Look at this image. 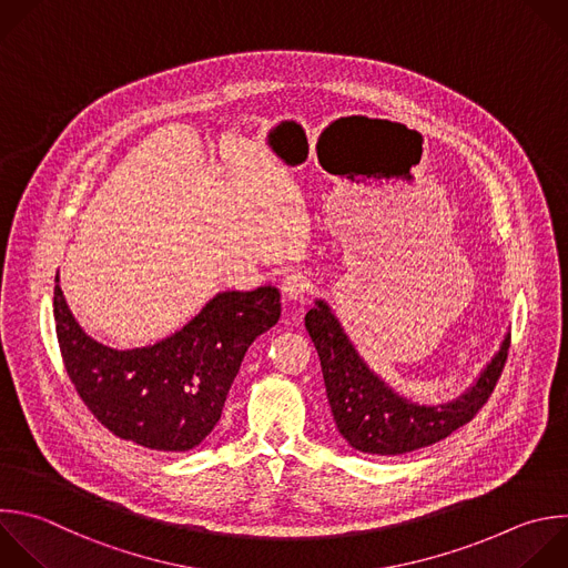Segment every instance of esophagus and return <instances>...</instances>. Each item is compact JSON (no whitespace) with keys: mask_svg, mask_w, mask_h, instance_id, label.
<instances>
[{"mask_svg":"<svg viewBox=\"0 0 568 568\" xmlns=\"http://www.w3.org/2000/svg\"><path fill=\"white\" fill-rule=\"evenodd\" d=\"M310 281L305 278V276H301V274H290V276H285V281H283V285H281V292H283V298L287 301V303H305V298H307V292H310Z\"/></svg>","mask_w":568,"mask_h":568,"instance_id":"1","label":"esophagus"}]
</instances>
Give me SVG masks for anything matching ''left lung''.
<instances>
[{
    "label": "left lung",
    "mask_w": 568,
    "mask_h": 568,
    "mask_svg": "<svg viewBox=\"0 0 568 568\" xmlns=\"http://www.w3.org/2000/svg\"><path fill=\"white\" fill-rule=\"evenodd\" d=\"M305 329L321 358L327 404L338 433L354 450L379 457L428 448L466 426L490 397L510 338L506 332L493 358L457 399L417 404L367 365L325 298H316L305 314Z\"/></svg>",
    "instance_id": "1"
}]
</instances>
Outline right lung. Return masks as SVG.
Masks as SVG:
<instances>
[{
	"instance_id": "obj_1",
	"label": "right lung",
	"mask_w": 568,
	"mask_h": 568,
	"mask_svg": "<svg viewBox=\"0 0 568 568\" xmlns=\"http://www.w3.org/2000/svg\"><path fill=\"white\" fill-rule=\"evenodd\" d=\"M55 332L71 382L115 437L149 450L196 448L219 424L250 345L281 316V292H219L173 334L153 345L115 349L75 321L60 272L53 296Z\"/></svg>"
}]
</instances>
